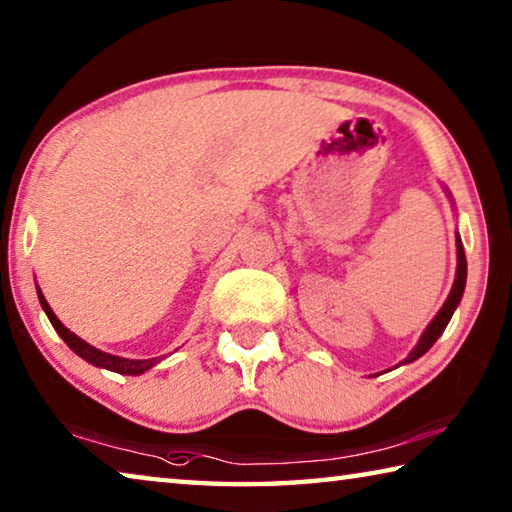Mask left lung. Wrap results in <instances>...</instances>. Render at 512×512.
<instances>
[{
    "label": "left lung",
    "instance_id": "left-lung-1",
    "mask_svg": "<svg viewBox=\"0 0 512 512\" xmlns=\"http://www.w3.org/2000/svg\"><path fill=\"white\" fill-rule=\"evenodd\" d=\"M456 250H458V266H456V280H454L452 293H449V298H447V302L443 305V309H440L438 314H436V318H433L431 323H429L427 332L422 334L420 343L415 345L413 352H411L409 357H406L402 363H411V361H415L418 357H422V354L427 352V350L431 348V345L438 341V336L445 332V327H447V323H449V318H452L454 309L458 307V302H461V298H463V291H465V277H467V262H465V250H463L461 239H456Z\"/></svg>",
    "mask_w": 512,
    "mask_h": 512
}]
</instances>
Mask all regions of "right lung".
Segmentation results:
<instances>
[{
    "label": "right lung",
    "mask_w": 512,
    "mask_h": 512,
    "mask_svg": "<svg viewBox=\"0 0 512 512\" xmlns=\"http://www.w3.org/2000/svg\"><path fill=\"white\" fill-rule=\"evenodd\" d=\"M38 298H40L42 309L47 311L51 325H54V329L60 334V339H63V341L69 345V348H72L76 354H79V357H83L85 361L92 363V366L115 370V372H119V375H140V372L149 370L151 366H155V363H158V359H144V361L119 359V357H112V354H106V352H101V350H97V348H92V345L81 341L79 336L69 332V329H67L63 323H60V320L54 316V311L49 309L47 300H45V296H42L40 291H38Z\"/></svg>",
    "instance_id": "obj_1"
}]
</instances>
